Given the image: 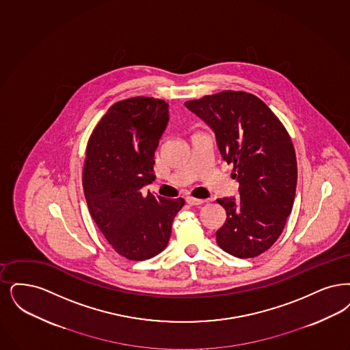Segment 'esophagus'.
<instances>
[{"label":"esophagus","instance_id":"obj_1","mask_svg":"<svg viewBox=\"0 0 350 350\" xmlns=\"http://www.w3.org/2000/svg\"><path fill=\"white\" fill-rule=\"evenodd\" d=\"M203 202H204V200L196 199V198H193V196H187V198H186V203H187L189 206H200V204H203Z\"/></svg>","mask_w":350,"mask_h":350}]
</instances>
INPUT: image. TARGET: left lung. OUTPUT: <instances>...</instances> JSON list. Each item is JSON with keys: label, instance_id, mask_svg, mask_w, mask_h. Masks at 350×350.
<instances>
[{"label": "left lung", "instance_id": "1", "mask_svg": "<svg viewBox=\"0 0 350 350\" xmlns=\"http://www.w3.org/2000/svg\"><path fill=\"white\" fill-rule=\"evenodd\" d=\"M185 105L212 127L239 182L238 199L216 200L226 211L217 243L233 256L255 258L278 241L293 208L297 159L291 135L265 101L245 91L228 90Z\"/></svg>", "mask_w": 350, "mask_h": 350}]
</instances>
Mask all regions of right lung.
Returning a JSON list of instances; mask_svg holds the SVG:
<instances>
[{
  "instance_id": "1",
  "label": "right lung",
  "mask_w": 350,
  "mask_h": 350,
  "mask_svg": "<svg viewBox=\"0 0 350 350\" xmlns=\"http://www.w3.org/2000/svg\"><path fill=\"white\" fill-rule=\"evenodd\" d=\"M168 120L161 98H125L101 117L87 143L82 181L88 211L113 250L129 260L163 252L185 204L182 198L142 193L156 178L154 151Z\"/></svg>"
}]
</instances>
